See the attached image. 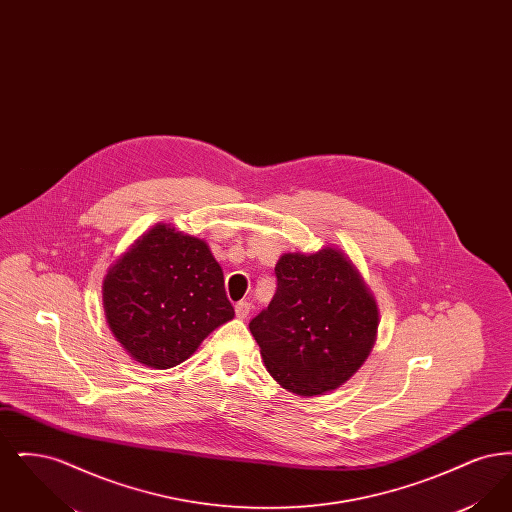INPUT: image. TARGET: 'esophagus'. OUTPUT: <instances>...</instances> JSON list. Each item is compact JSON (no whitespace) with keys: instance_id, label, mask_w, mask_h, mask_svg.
Instances as JSON below:
<instances>
[{"instance_id":"obj_1","label":"esophagus","mask_w":512,"mask_h":512,"mask_svg":"<svg viewBox=\"0 0 512 512\" xmlns=\"http://www.w3.org/2000/svg\"><path fill=\"white\" fill-rule=\"evenodd\" d=\"M234 309H236V317L247 318L249 311H251V303H247V301H238Z\"/></svg>"}]
</instances>
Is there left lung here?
I'll use <instances>...</instances> for the list:
<instances>
[{
    "label": "left lung",
    "instance_id": "8db88e82",
    "mask_svg": "<svg viewBox=\"0 0 512 512\" xmlns=\"http://www.w3.org/2000/svg\"><path fill=\"white\" fill-rule=\"evenodd\" d=\"M276 292L249 322L270 376L303 397L340 388L365 363L378 309L353 263L332 247L286 253Z\"/></svg>",
    "mask_w": 512,
    "mask_h": 512
}]
</instances>
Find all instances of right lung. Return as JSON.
Masks as SVG:
<instances>
[{
	"label": "right lung",
	"instance_id": "obj_1",
	"mask_svg": "<svg viewBox=\"0 0 512 512\" xmlns=\"http://www.w3.org/2000/svg\"><path fill=\"white\" fill-rule=\"evenodd\" d=\"M111 332L142 365L171 368L234 317L224 274L209 245L157 224L103 280Z\"/></svg>",
	"mask_w": 512,
	"mask_h": 512
}]
</instances>
